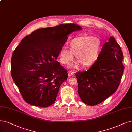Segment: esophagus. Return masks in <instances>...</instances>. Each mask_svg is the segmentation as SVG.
Segmentation results:
<instances>
[{
	"label": "esophagus",
	"instance_id": "34e87169",
	"mask_svg": "<svg viewBox=\"0 0 132 132\" xmlns=\"http://www.w3.org/2000/svg\"><path fill=\"white\" fill-rule=\"evenodd\" d=\"M74 73H75L74 72H73V71H69V72H68V76H69V77H71V76L73 75Z\"/></svg>",
	"mask_w": 132,
	"mask_h": 132
}]
</instances>
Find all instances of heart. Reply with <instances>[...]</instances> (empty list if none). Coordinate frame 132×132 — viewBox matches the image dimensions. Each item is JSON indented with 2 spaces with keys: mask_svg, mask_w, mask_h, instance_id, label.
<instances>
[{
  "mask_svg": "<svg viewBox=\"0 0 132 132\" xmlns=\"http://www.w3.org/2000/svg\"><path fill=\"white\" fill-rule=\"evenodd\" d=\"M70 50L62 48L59 58L62 64L68 65L78 59L71 65L72 69H78L83 64L85 67L92 65L98 59L102 49V42L97 37L83 35L74 38L69 43Z\"/></svg>",
  "mask_w": 132,
  "mask_h": 132,
  "instance_id": "1",
  "label": "heart"
}]
</instances>
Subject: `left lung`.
<instances>
[{"mask_svg":"<svg viewBox=\"0 0 132 132\" xmlns=\"http://www.w3.org/2000/svg\"><path fill=\"white\" fill-rule=\"evenodd\" d=\"M123 54L113 36L102 47L98 59L90 69L76 73L82 102L98 104L116 92L123 73Z\"/></svg>","mask_w":132,"mask_h":132,"instance_id":"left-lung-1","label":"left lung"}]
</instances>
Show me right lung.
Instances as JSON below:
<instances>
[{
    "label": "right lung",
    "instance_id": "1",
    "mask_svg": "<svg viewBox=\"0 0 132 132\" xmlns=\"http://www.w3.org/2000/svg\"><path fill=\"white\" fill-rule=\"evenodd\" d=\"M82 30L75 24L39 29L26 36L11 57V76L27 103L48 107L55 102L67 71L56 61L71 33Z\"/></svg>",
    "mask_w": 132,
    "mask_h": 132
}]
</instances>
